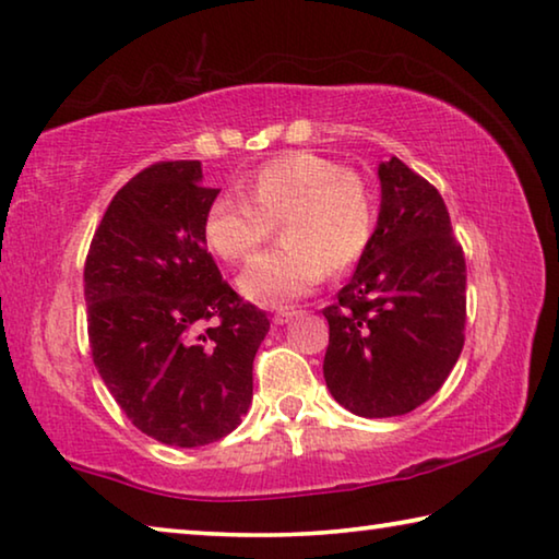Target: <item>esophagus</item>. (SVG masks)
Returning a JSON list of instances; mask_svg holds the SVG:
<instances>
[{
	"instance_id": "esophagus-1",
	"label": "esophagus",
	"mask_w": 559,
	"mask_h": 559,
	"mask_svg": "<svg viewBox=\"0 0 559 559\" xmlns=\"http://www.w3.org/2000/svg\"><path fill=\"white\" fill-rule=\"evenodd\" d=\"M293 316H296V310H293V308H278L276 313H273V323L283 325V323H288Z\"/></svg>"
}]
</instances>
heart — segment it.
<instances>
[{
    "instance_id": "obj_1",
    "label": "heart",
    "mask_w": 559,
    "mask_h": 559,
    "mask_svg": "<svg viewBox=\"0 0 559 559\" xmlns=\"http://www.w3.org/2000/svg\"><path fill=\"white\" fill-rule=\"evenodd\" d=\"M239 194L206 206L202 234L216 257L241 263L278 222L281 243L243 269L239 288L263 306H281L313 290L328 271L362 259L377 229V192L367 179L308 150L259 167Z\"/></svg>"
}]
</instances>
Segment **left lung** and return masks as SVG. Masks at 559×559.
Wrapping results in <instances>:
<instances>
[{
    "mask_svg": "<svg viewBox=\"0 0 559 559\" xmlns=\"http://www.w3.org/2000/svg\"><path fill=\"white\" fill-rule=\"evenodd\" d=\"M372 243L323 316L330 394L367 419L431 400L463 349L466 259L437 187L400 157L382 163Z\"/></svg>",
    "mask_w": 559,
    "mask_h": 559,
    "instance_id": "8db88e82",
    "label": "left lung"
}]
</instances>
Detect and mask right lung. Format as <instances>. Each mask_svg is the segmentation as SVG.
I'll return each mask as SVG.
<instances>
[{"label": "right lung", "mask_w": 559, "mask_h": 559, "mask_svg": "<svg viewBox=\"0 0 559 559\" xmlns=\"http://www.w3.org/2000/svg\"><path fill=\"white\" fill-rule=\"evenodd\" d=\"M216 194L200 159L145 167L112 197L83 269L98 374L140 431L182 449L239 427L271 325L206 251Z\"/></svg>", "instance_id": "add662e5"}]
</instances>
